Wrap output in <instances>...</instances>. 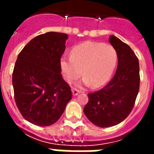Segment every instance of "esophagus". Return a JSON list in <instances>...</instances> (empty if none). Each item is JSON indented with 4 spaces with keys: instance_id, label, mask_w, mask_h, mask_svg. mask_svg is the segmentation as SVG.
Instances as JSON below:
<instances>
[{
    "instance_id": "1",
    "label": "esophagus",
    "mask_w": 154,
    "mask_h": 154,
    "mask_svg": "<svg viewBox=\"0 0 154 154\" xmlns=\"http://www.w3.org/2000/svg\"><path fill=\"white\" fill-rule=\"evenodd\" d=\"M81 93H82V91H81V90H79V89H72V94L73 96H77V95H78V94H81Z\"/></svg>"
}]
</instances>
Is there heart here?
Returning a JSON list of instances; mask_svg holds the SVG:
<instances>
[{"label": "heart", "instance_id": "1", "mask_svg": "<svg viewBox=\"0 0 154 154\" xmlns=\"http://www.w3.org/2000/svg\"><path fill=\"white\" fill-rule=\"evenodd\" d=\"M117 60V52L112 45L85 42L73 47L71 57H63L60 64L64 77L69 83L76 81L82 72V84L98 88L109 80Z\"/></svg>", "mask_w": 154, "mask_h": 154}]
</instances>
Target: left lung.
<instances>
[{
	"label": "left lung",
	"instance_id": "left-lung-1",
	"mask_svg": "<svg viewBox=\"0 0 154 154\" xmlns=\"http://www.w3.org/2000/svg\"><path fill=\"white\" fill-rule=\"evenodd\" d=\"M109 40L117 52V71L107 85L89 94V101L84 108L88 119L101 128L116 125L129 116L140 87L138 58L117 37L112 35Z\"/></svg>",
	"mask_w": 154,
	"mask_h": 154
}]
</instances>
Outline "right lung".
Returning <instances> with one entry per match:
<instances>
[{"instance_id": "obj_1", "label": "right lung", "mask_w": 154, "mask_h": 154, "mask_svg": "<svg viewBox=\"0 0 154 154\" xmlns=\"http://www.w3.org/2000/svg\"><path fill=\"white\" fill-rule=\"evenodd\" d=\"M68 35L49 32L34 37L20 51L13 72L14 97L28 122L39 126L54 124L72 98L60 73V57Z\"/></svg>"}]
</instances>
